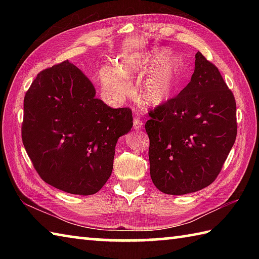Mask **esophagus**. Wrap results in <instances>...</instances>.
I'll list each match as a JSON object with an SVG mask.
<instances>
[{
  "label": "esophagus",
  "instance_id": "obj_1",
  "mask_svg": "<svg viewBox=\"0 0 259 259\" xmlns=\"http://www.w3.org/2000/svg\"><path fill=\"white\" fill-rule=\"evenodd\" d=\"M134 128L136 130H141L142 129V120L140 118H136L134 120Z\"/></svg>",
  "mask_w": 259,
  "mask_h": 259
}]
</instances>
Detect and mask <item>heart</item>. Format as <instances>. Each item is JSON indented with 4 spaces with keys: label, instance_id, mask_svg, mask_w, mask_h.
Instances as JSON below:
<instances>
[{
    "label": "heart",
    "instance_id": "b5f03b06",
    "mask_svg": "<svg viewBox=\"0 0 259 259\" xmlns=\"http://www.w3.org/2000/svg\"><path fill=\"white\" fill-rule=\"evenodd\" d=\"M146 73L139 89L140 100L147 106H160L178 90L181 61L166 49L131 52L119 61L118 67L106 65L100 70V79L108 93L122 98L130 93V82Z\"/></svg>",
    "mask_w": 259,
    "mask_h": 259
}]
</instances>
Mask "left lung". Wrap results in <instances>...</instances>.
Masks as SVG:
<instances>
[{"mask_svg":"<svg viewBox=\"0 0 259 259\" xmlns=\"http://www.w3.org/2000/svg\"><path fill=\"white\" fill-rule=\"evenodd\" d=\"M149 115L145 126L157 188L185 195L212 184L237 136L234 93L216 65L197 52L189 83Z\"/></svg>","mask_w":259,"mask_h":259,"instance_id":"8db88e82","label":"left lung"}]
</instances>
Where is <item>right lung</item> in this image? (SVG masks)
<instances>
[{
	"label": "right lung",
	"instance_id": "add662e5",
	"mask_svg": "<svg viewBox=\"0 0 259 259\" xmlns=\"http://www.w3.org/2000/svg\"><path fill=\"white\" fill-rule=\"evenodd\" d=\"M95 96L91 81L67 60L41 71L24 97L27 155L43 181L68 194L102 188L117 141L134 124L131 109H112Z\"/></svg>",
	"mask_w": 259,
	"mask_h": 259
}]
</instances>
